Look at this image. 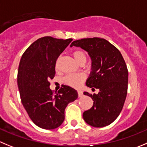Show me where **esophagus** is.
I'll use <instances>...</instances> for the list:
<instances>
[{
	"instance_id": "esophagus-1",
	"label": "esophagus",
	"mask_w": 147,
	"mask_h": 147,
	"mask_svg": "<svg viewBox=\"0 0 147 147\" xmlns=\"http://www.w3.org/2000/svg\"><path fill=\"white\" fill-rule=\"evenodd\" d=\"M78 95L79 97H81L83 96V92L81 90H78Z\"/></svg>"
}]
</instances>
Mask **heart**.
I'll return each mask as SVG.
<instances>
[{
	"mask_svg": "<svg viewBox=\"0 0 147 147\" xmlns=\"http://www.w3.org/2000/svg\"><path fill=\"white\" fill-rule=\"evenodd\" d=\"M72 54L75 59L80 64H84L87 61V54L83 50L77 49V50L72 51ZM60 61H61V57H59L57 59V61H56V65H55L57 70H59ZM86 75L83 73L76 74V75L71 74V75H67L64 78V84L70 86V87L78 88L81 86L82 83L86 80Z\"/></svg>",
	"mask_w": 147,
	"mask_h": 147,
	"instance_id": "b5f03b06",
	"label": "heart"
}]
</instances>
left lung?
I'll use <instances>...</instances> for the list:
<instances>
[{
	"label": "left lung",
	"mask_w": 147,
	"mask_h": 147,
	"mask_svg": "<svg viewBox=\"0 0 147 147\" xmlns=\"http://www.w3.org/2000/svg\"><path fill=\"white\" fill-rule=\"evenodd\" d=\"M73 46L88 52L92 72L86 86L100 90L98 94L83 93L94 101L92 107L83 112V119L93 127L109 125L121 112L127 96L128 71L125 61L120 51L103 38L77 40L70 46Z\"/></svg>",
	"instance_id": "8db88e82"
}]
</instances>
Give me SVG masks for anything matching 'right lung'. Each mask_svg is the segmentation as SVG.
<instances>
[{
  "instance_id": "obj_1",
  "label": "right lung",
  "mask_w": 147,
  "mask_h": 147,
  "mask_svg": "<svg viewBox=\"0 0 147 147\" xmlns=\"http://www.w3.org/2000/svg\"><path fill=\"white\" fill-rule=\"evenodd\" d=\"M72 40L50 36L39 38L20 60L17 83L22 103L31 120L42 129L61 125L67 105L78 98L76 90L69 86H63L55 94L49 88V80L56 74V61Z\"/></svg>"
}]
</instances>
